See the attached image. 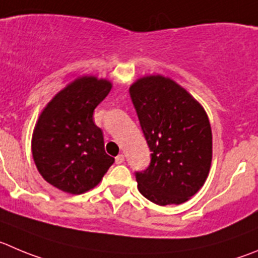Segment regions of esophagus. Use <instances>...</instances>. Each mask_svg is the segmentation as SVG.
I'll return each mask as SVG.
<instances>
[{
    "label": "esophagus",
    "instance_id": "34e87169",
    "mask_svg": "<svg viewBox=\"0 0 258 258\" xmlns=\"http://www.w3.org/2000/svg\"><path fill=\"white\" fill-rule=\"evenodd\" d=\"M124 162V155L119 154L118 156H115V164H122Z\"/></svg>",
    "mask_w": 258,
    "mask_h": 258
}]
</instances>
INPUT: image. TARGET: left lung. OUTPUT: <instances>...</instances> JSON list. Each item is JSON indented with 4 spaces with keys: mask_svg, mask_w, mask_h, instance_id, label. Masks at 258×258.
<instances>
[{
    "mask_svg": "<svg viewBox=\"0 0 258 258\" xmlns=\"http://www.w3.org/2000/svg\"><path fill=\"white\" fill-rule=\"evenodd\" d=\"M151 151L148 169L136 173L140 194L156 205H179L200 191L211 167L213 134L205 109L184 88L163 75L130 86Z\"/></svg>",
    "mask_w": 258,
    "mask_h": 258,
    "instance_id": "8db88e82",
    "label": "left lung"
}]
</instances>
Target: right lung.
Listing matches in <instances>:
<instances>
[{
  "label": "right lung",
  "mask_w": 258,
  "mask_h": 258,
  "mask_svg": "<svg viewBox=\"0 0 258 258\" xmlns=\"http://www.w3.org/2000/svg\"><path fill=\"white\" fill-rule=\"evenodd\" d=\"M112 89L107 79L80 76L44 107L31 137L38 172L53 187L81 195L98 186L114 158L104 150L93 112Z\"/></svg>",
  "instance_id": "right-lung-1"
}]
</instances>
